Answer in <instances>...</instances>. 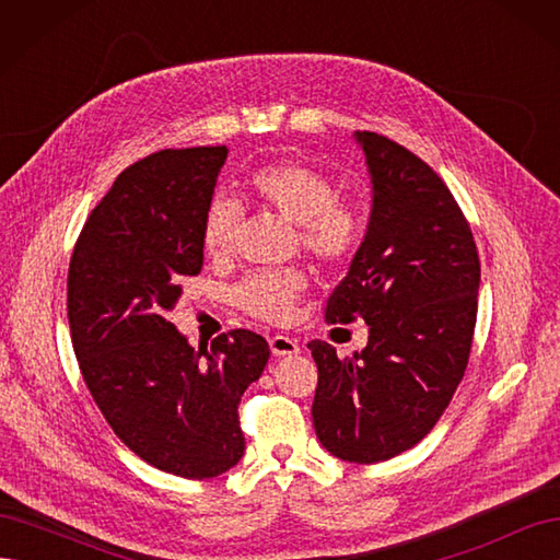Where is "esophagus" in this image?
<instances>
[{
    "label": "esophagus",
    "instance_id": "obj_1",
    "mask_svg": "<svg viewBox=\"0 0 560 560\" xmlns=\"http://www.w3.org/2000/svg\"><path fill=\"white\" fill-rule=\"evenodd\" d=\"M268 346H270V352L276 354V358H290V354H299L301 352V346L296 338H290V336H270L268 338Z\"/></svg>",
    "mask_w": 560,
    "mask_h": 560
}]
</instances>
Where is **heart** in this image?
Returning a JSON list of instances; mask_svg holds the SVG:
<instances>
[{
  "mask_svg": "<svg viewBox=\"0 0 560 560\" xmlns=\"http://www.w3.org/2000/svg\"><path fill=\"white\" fill-rule=\"evenodd\" d=\"M252 198L261 208L299 224L301 245L319 261H338L358 247L362 235V212L350 200L336 196L334 184L315 167L294 161L270 163L247 179ZM238 206L217 196L202 217L200 245L210 259L229 257L233 233L238 226ZM306 287L301 273L257 270L235 287V303L266 322H284L292 315L299 294Z\"/></svg>",
  "mask_w": 560,
  "mask_h": 560,
  "instance_id": "obj_1",
  "label": "heart"
}]
</instances>
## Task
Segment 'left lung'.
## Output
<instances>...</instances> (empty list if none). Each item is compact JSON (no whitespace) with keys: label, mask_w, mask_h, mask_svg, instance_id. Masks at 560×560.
<instances>
[{"label":"left lung","mask_w":560,"mask_h":560,"mask_svg":"<svg viewBox=\"0 0 560 560\" xmlns=\"http://www.w3.org/2000/svg\"><path fill=\"white\" fill-rule=\"evenodd\" d=\"M352 138L364 151L371 212L327 319L362 317L369 341L346 360L327 341L308 343L313 425L331 455L371 465L413 448L463 381L481 266L467 219L425 161L376 132Z\"/></svg>","instance_id":"obj_1"}]
</instances>
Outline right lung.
<instances>
[{
  "label": "right lung",
  "mask_w": 560,
  "mask_h": 560,
  "mask_svg": "<svg viewBox=\"0 0 560 560\" xmlns=\"http://www.w3.org/2000/svg\"><path fill=\"white\" fill-rule=\"evenodd\" d=\"M226 147L165 149L116 177L77 241L67 317L81 376L114 434L144 463L212 479L245 453L238 404L270 350L249 329L194 350L173 325L202 266L200 229Z\"/></svg>",
  "instance_id": "1"
}]
</instances>
